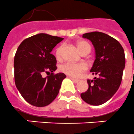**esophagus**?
<instances>
[{"instance_id": "1", "label": "esophagus", "mask_w": 134, "mask_h": 134, "mask_svg": "<svg viewBox=\"0 0 134 134\" xmlns=\"http://www.w3.org/2000/svg\"><path fill=\"white\" fill-rule=\"evenodd\" d=\"M69 78H71V80H72L74 82H75V83H77V82H79V80H78V79H76V78H72V77L69 76Z\"/></svg>"}]
</instances>
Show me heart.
Segmentation results:
<instances>
[{
  "instance_id": "1",
  "label": "heart",
  "mask_w": 134,
  "mask_h": 134,
  "mask_svg": "<svg viewBox=\"0 0 134 134\" xmlns=\"http://www.w3.org/2000/svg\"><path fill=\"white\" fill-rule=\"evenodd\" d=\"M76 46L78 50L82 54L87 51H91V46L87 41H79L76 42ZM63 49V46L58 47L56 51V57L57 59H60L62 56V52ZM60 69L62 72L65 73L66 74L74 77L78 78L80 77L84 71L87 69V66L83 63H66L60 66Z\"/></svg>"
}]
</instances>
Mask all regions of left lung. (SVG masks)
I'll list each match as a JSON object with an SVG mask.
<instances>
[{"mask_svg":"<svg viewBox=\"0 0 134 134\" xmlns=\"http://www.w3.org/2000/svg\"><path fill=\"white\" fill-rule=\"evenodd\" d=\"M95 49V60L90 70L97 75L87 80L88 90L80 94L85 102L92 105H100L116 93L121 83L125 67V52L120 42L106 34L93 31L84 34Z\"/></svg>","mask_w":134,"mask_h":134,"instance_id":"8db88e82","label":"left lung"}]
</instances>
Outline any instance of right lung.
Instances as JSON below:
<instances>
[{
    "mask_svg": "<svg viewBox=\"0 0 134 134\" xmlns=\"http://www.w3.org/2000/svg\"><path fill=\"white\" fill-rule=\"evenodd\" d=\"M64 38L47 34H38L20 43L14 57V79L16 87L25 100L31 105H49L59 93L66 75L54 74L56 70V57L51 54ZM51 72L46 78L43 72Z\"/></svg>",
    "mask_w": 134,
    "mask_h": 134,
    "instance_id": "1",
    "label": "right lung"
}]
</instances>
